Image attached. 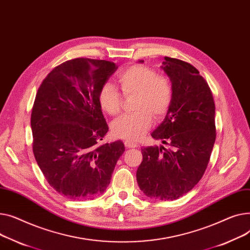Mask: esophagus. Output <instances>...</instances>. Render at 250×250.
Masks as SVG:
<instances>
[{"label": "esophagus", "instance_id": "34e87169", "mask_svg": "<svg viewBox=\"0 0 250 250\" xmlns=\"http://www.w3.org/2000/svg\"><path fill=\"white\" fill-rule=\"evenodd\" d=\"M124 144H125L126 147H128V148H134V147H137V145H138L136 142L130 141V140H125Z\"/></svg>", "mask_w": 250, "mask_h": 250}]
</instances>
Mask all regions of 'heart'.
Segmentation results:
<instances>
[{"label":"heart","mask_w":250,"mask_h":250,"mask_svg":"<svg viewBox=\"0 0 250 250\" xmlns=\"http://www.w3.org/2000/svg\"><path fill=\"white\" fill-rule=\"evenodd\" d=\"M117 80L125 97L135 95L137 112L116 119L111 125L112 133L117 138L137 141L150 128L152 116L159 120L167 114L173 98L172 84L168 78L141 64L121 69ZM98 102L103 111L114 116L121 112L123 97L112 83H105L100 87Z\"/></svg>","instance_id":"heart-1"}]
</instances>
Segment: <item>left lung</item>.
Returning a JSON list of instances; mask_svg holds the SVG:
<instances>
[{
  "label": "left lung",
  "mask_w": 250,
  "mask_h": 250,
  "mask_svg": "<svg viewBox=\"0 0 250 250\" xmlns=\"http://www.w3.org/2000/svg\"><path fill=\"white\" fill-rule=\"evenodd\" d=\"M161 68L171 82L173 98L151 136L169 147L141 148L136 179L146 196L167 201L187 194L207 168L216 139L215 103L208 83L192 64L166 56Z\"/></svg>",
  "instance_id": "left-lung-1"
}]
</instances>
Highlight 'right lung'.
<instances>
[{"instance_id":"add662e5","label":"right lung","mask_w":250,"mask_h":250,"mask_svg":"<svg viewBox=\"0 0 250 250\" xmlns=\"http://www.w3.org/2000/svg\"><path fill=\"white\" fill-rule=\"evenodd\" d=\"M117 68L112 62L75 58L54 67L37 91L33 153L48 184L67 199L104 193L125 151L120 140L101 143L109 127L98 94Z\"/></svg>"}]
</instances>
